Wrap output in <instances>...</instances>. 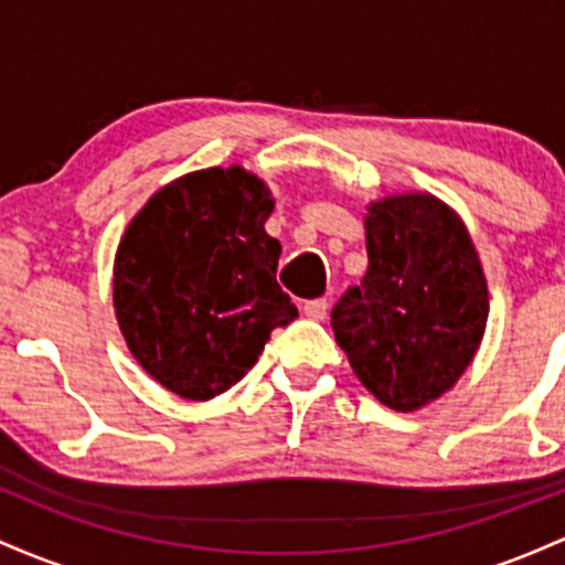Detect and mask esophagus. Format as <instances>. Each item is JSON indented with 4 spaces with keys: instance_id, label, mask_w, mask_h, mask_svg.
<instances>
[{
    "instance_id": "obj_1",
    "label": "esophagus",
    "mask_w": 565,
    "mask_h": 565,
    "mask_svg": "<svg viewBox=\"0 0 565 565\" xmlns=\"http://www.w3.org/2000/svg\"><path fill=\"white\" fill-rule=\"evenodd\" d=\"M302 310H305V316H308V319L321 321L323 316H327L329 302L323 300V297H319V300H308V302H305V305H302Z\"/></svg>"
}]
</instances>
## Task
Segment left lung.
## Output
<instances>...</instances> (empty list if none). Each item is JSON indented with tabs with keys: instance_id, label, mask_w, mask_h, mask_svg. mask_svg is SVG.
Wrapping results in <instances>:
<instances>
[{
	"instance_id": "obj_1",
	"label": "left lung",
	"mask_w": 565,
	"mask_h": 565,
	"mask_svg": "<svg viewBox=\"0 0 565 565\" xmlns=\"http://www.w3.org/2000/svg\"><path fill=\"white\" fill-rule=\"evenodd\" d=\"M366 255V276L332 308L334 340L380 404L414 412L449 391L481 345V260L457 212L430 193L374 201Z\"/></svg>"
}]
</instances>
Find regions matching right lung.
I'll return each mask as SVG.
<instances>
[{
  "mask_svg": "<svg viewBox=\"0 0 565 565\" xmlns=\"http://www.w3.org/2000/svg\"><path fill=\"white\" fill-rule=\"evenodd\" d=\"M274 199L242 167L172 180L127 225L114 308L129 353L159 385L210 401L255 366L276 327L297 319L278 287Z\"/></svg>",
  "mask_w": 565,
  "mask_h": 565,
  "instance_id": "1",
  "label": "right lung"
}]
</instances>
